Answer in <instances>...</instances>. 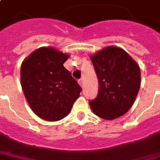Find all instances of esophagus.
Returning a JSON list of instances; mask_svg holds the SVG:
<instances>
[{"label":"esophagus","instance_id":"1","mask_svg":"<svg viewBox=\"0 0 160 160\" xmlns=\"http://www.w3.org/2000/svg\"><path fill=\"white\" fill-rule=\"evenodd\" d=\"M78 83L80 84L81 87H82V86H83V81H82V79H79V80H78Z\"/></svg>","mask_w":160,"mask_h":160}]
</instances>
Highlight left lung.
<instances>
[{"instance_id": "left-lung-1", "label": "left lung", "mask_w": 160, "mask_h": 160, "mask_svg": "<svg viewBox=\"0 0 160 160\" xmlns=\"http://www.w3.org/2000/svg\"><path fill=\"white\" fill-rule=\"evenodd\" d=\"M98 80L97 98L90 100L93 112L105 120L123 115L135 102L141 84L138 64L127 52L108 47L91 56Z\"/></svg>"}]
</instances>
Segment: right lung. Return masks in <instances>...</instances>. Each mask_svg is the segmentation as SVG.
Masks as SVG:
<instances>
[{
    "label": "right lung",
    "mask_w": 160,
    "mask_h": 160,
    "mask_svg": "<svg viewBox=\"0 0 160 160\" xmlns=\"http://www.w3.org/2000/svg\"><path fill=\"white\" fill-rule=\"evenodd\" d=\"M69 55L40 48L21 65V84L30 108L39 118L56 122L66 117L82 91L63 63Z\"/></svg>",
    "instance_id": "obj_1"
}]
</instances>
